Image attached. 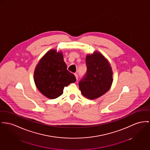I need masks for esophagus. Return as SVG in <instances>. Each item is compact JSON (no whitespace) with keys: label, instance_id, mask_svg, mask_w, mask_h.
<instances>
[{"label":"esophagus","instance_id":"1","mask_svg":"<svg viewBox=\"0 0 150 150\" xmlns=\"http://www.w3.org/2000/svg\"><path fill=\"white\" fill-rule=\"evenodd\" d=\"M74 76H75V77H76L77 80H78V74H77V73H74Z\"/></svg>","mask_w":150,"mask_h":150}]
</instances>
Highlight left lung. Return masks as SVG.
I'll return each mask as SVG.
<instances>
[{"label": "left lung", "instance_id": "left-lung-1", "mask_svg": "<svg viewBox=\"0 0 150 150\" xmlns=\"http://www.w3.org/2000/svg\"><path fill=\"white\" fill-rule=\"evenodd\" d=\"M86 65L87 71L79 82V88L84 97L94 100L110 89L112 71L108 60L98 52L86 56Z\"/></svg>", "mask_w": 150, "mask_h": 150}]
</instances>
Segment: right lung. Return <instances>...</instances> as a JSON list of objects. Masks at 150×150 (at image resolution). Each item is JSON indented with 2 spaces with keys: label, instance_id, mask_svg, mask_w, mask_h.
<instances>
[{
  "label": "right lung",
  "instance_id": "add662e5",
  "mask_svg": "<svg viewBox=\"0 0 150 150\" xmlns=\"http://www.w3.org/2000/svg\"><path fill=\"white\" fill-rule=\"evenodd\" d=\"M74 75L67 70L61 52L50 50L41 59L34 71V81L38 90L50 99L63 93L65 86L74 82Z\"/></svg>",
  "mask_w": 150,
  "mask_h": 150
}]
</instances>
